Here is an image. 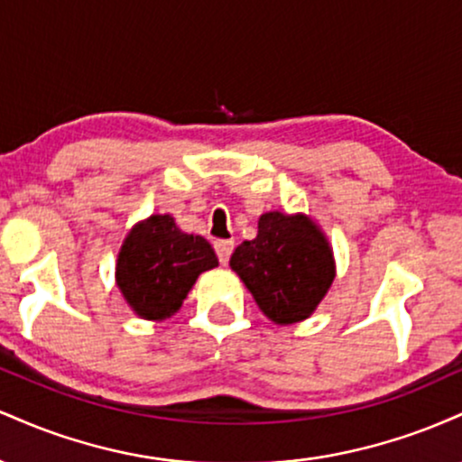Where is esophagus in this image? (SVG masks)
<instances>
[{
  "instance_id": "1",
  "label": "esophagus",
  "mask_w": 462,
  "mask_h": 462,
  "mask_svg": "<svg viewBox=\"0 0 462 462\" xmlns=\"http://www.w3.org/2000/svg\"><path fill=\"white\" fill-rule=\"evenodd\" d=\"M232 249H235V243L232 241H217L215 243V252H217V256H219L221 264H227V261H230Z\"/></svg>"
}]
</instances>
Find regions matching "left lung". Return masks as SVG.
<instances>
[{"instance_id":"8db88e82","label":"left lung","mask_w":462,"mask_h":462,"mask_svg":"<svg viewBox=\"0 0 462 462\" xmlns=\"http://www.w3.org/2000/svg\"><path fill=\"white\" fill-rule=\"evenodd\" d=\"M258 309L278 326L309 319L337 275L332 245L309 215L269 210L258 235L243 241L230 258Z\"/></svg>"}]
</instances>
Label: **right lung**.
<instances>
[{"label": "right lung", "instance_id": "right-lung-1", "mask_svg": "<svg viewBox=\"0 0 462 462\" xmlns=\"http://www.w3.org/2000/svg\"><path fill=\"white\" fill-rule=\"evenodd\" d=\"M217 264L215 249L204 236L180 230L171 215H152L125 235L115 280L134 315L162 321L180 310L199 273Z\"/></svg>", "mask_w": 462, "mask_h": 462}]
</instances>
